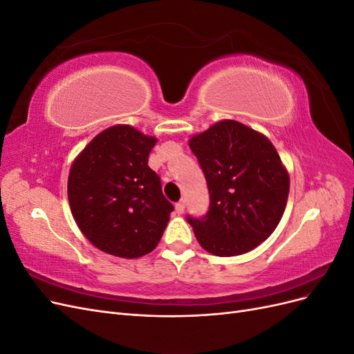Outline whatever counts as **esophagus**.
<instances>
[{
    "label": "esophagus",
    "instance_id": "obj_1",
    "mask_svg": "<svg viewBox=\"0 0 354 354\" xmlns=\"http://www.w3.org/2000/svg\"><path fill=\"white\" fill-rule=\"evenodd\" d=\"M185 207H186L185 201H180V202H177V203H176V212H177V214H180V216H181V214L185 212Z\"/></svg>",
    "mask_w": 354,
    "mask_h": 354
}]
</instances>
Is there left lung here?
Here are the masks:
<instances>
[{
    "instance_id": "left-lung-1",
    "label": "left lung",
    "mask_w": 354,
    "mask_h": 354,
    "mask_svg": "<svg viewBox=\"0 0 354 354\" xmlns=\"http://www.w3.org/2000/svg\"><path fill=\"white\" fill-rule=\"evenodd\" d=\"M209 190L205 217L187 221L205 251L217 257L250 252L279 224L289 194V174L264 134L223 120L190 137Z\"/></svg>"
}]
</instances>
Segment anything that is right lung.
I'll return each mask as SVG.
<instances>
[{
  "mask_svg": "<svg viewBox=\"0 0 354 354\" xmlns=\"http://www.w3.org/2000/svg\"><path fill=\"white\" fill-rule=\"evenodd\" d=\"M158 138L134 127L106 128L72 162L68 199L80 230L95 248L121 259L153 251L174 209L147 159Z\"/></svg>",
  "mask_w": 354,
  "mask_h": 354,
  "instance_id": "add662e5",
  "label": "right lung"
}]
</instances>
